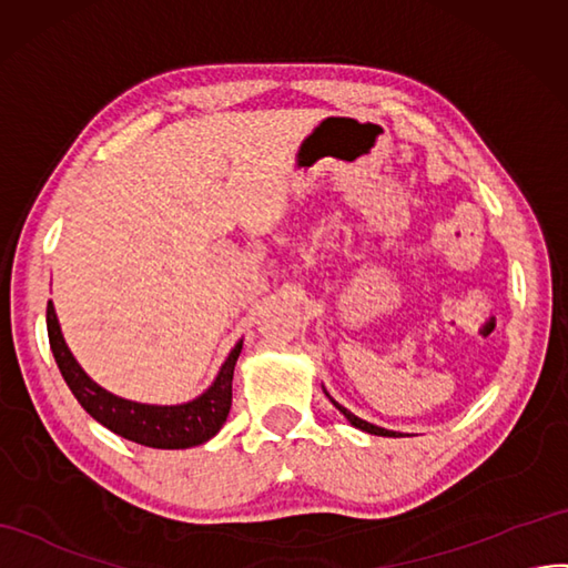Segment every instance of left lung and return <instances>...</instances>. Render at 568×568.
<instances>
[{"mask_svg": "<svg viewBox=\"0 0 568 568\" xmlns=\"http://www.w3.org/2000/svg\"><path fill=\"white\" fill-rule=\"evenodd\" d=\"M327 394V392H325ZM329 396V394H327ZM329 402L339 408V413H344V418L354 425V427H358V430H363V433H371V435H379V437H402L398 433H394V430H385V427H377V425H373V423H367V420H363V418H358V416H354V413H351L348 408H344L339 402H334V398L329 396Z\"/></svg>", "mask_w": 568, "mask_h": 568, "instance_id": "1", "label": "left lung"}]
</instances>
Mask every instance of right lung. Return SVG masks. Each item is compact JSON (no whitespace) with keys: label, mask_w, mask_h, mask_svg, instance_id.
Listing matches in <instances>:
<instances>
[{"label":"right lung","mask_w":568,"mask_h":568,"mask_svg":"<svg viewBox=\"0 0 568 568\" xmlns=\"http://www.w3.org/2000/svg\"><path fill=\"white\" fill-rule=\"evenodd\" d=\"M48 336L54 361L59 365V373L64 377L73 396L79 398V404L100 425H104L106 430H112L114 435L131 439L135 444H143V447H197V444H203L220 433V427L229 416V408H232L234 365L239 361L243 342H239L232 348V354H229V358L220 367V373L207 387V392H203L189 404L152 406L114 396L83 373V367L75 363L64 336H61L52 301H48Z\"/></svg>","instance_id":"right-lung-1"}]
</instances>
